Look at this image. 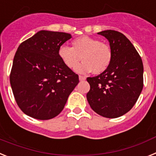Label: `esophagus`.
Returning <instances> with one entry per match:
<instances>
[{"instance_id":"esophagus-1","label":"esophagus","mask_w":156,"mask_h":156,"mask_svg":"<svg viewBox=\"0 0 156 156\" xmlns=\"http://www.w3.org/2000/svg\"><path fill=\"white\" fill-rule=\"evenodd\" d=\"M86 78L84 76H82V75H80L79 76V80L80 81H84V80H86Z\"/></svg>"}]
</instances>
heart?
<instances>
[{
  "mask_svg": "<svg viewBox=\"0 0 156 156\" xmlns=\"http://www.w3.org/2000/svg\"><path fill=\"white\" fill-rule=\"evenodd\" d=\"M72 47L61 45L58 49V55L68 68L74 69L80 60H83L76 68L80 74H101L109 67L112 60L110 46L96 38L83 36L72 41Z\"/></svg>",
  "mask_w": 156,
  "mask_h": 156,
  "instance_id": "1",
  "label": "heart"
}]
</instances>
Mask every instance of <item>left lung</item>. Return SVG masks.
I'll return each instance as SVG.
<instances>
[{
  "label": "left lung",
  "mask_w": 156,
  "mask_h": 156,
  "mask_svg": "<svg viewBox=\"0 0 156 156\" xmlns=\"http://www.w3.org/2000/svg\"><path fill=\"white\" fill-rule=\"evenodd\" d=\"M98 34L109 41L112 60L104 72L87 78L90 89L86 97L96 113L115 119L125 115L136 104L144 86L143 63L134 46L124 34L112 30Z\"/></svg>",
  "instance_id": "8db88e82"
}]
</instances>
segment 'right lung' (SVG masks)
Instances as JSON below:
<instances>
[{"label": "right lung", "instance_id": "add662e5", "mask_svg": "<svg viewBox=\"0 0 156 156\" xmlns=\"http://www.w3.org/2000/svg\"><path fill=\"white\" fill-rule=\"evenodd\" d=\"M70 34L40 30L19 46L10 83L16 101L27 115L48 120L63 111L78 75L62 62L58 49Z\"/></svg>", "mask_w": 156, "mask_h": 156}]
</instances>
